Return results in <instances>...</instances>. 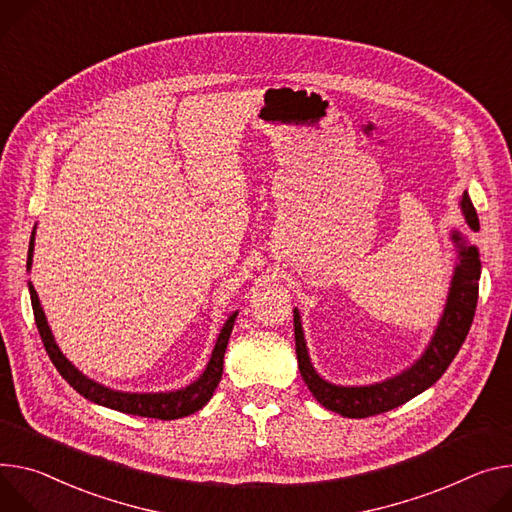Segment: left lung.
Here are the masks:
<instances>
[{
    "label": "left lung",
    "instance_id": "left-lung-1",
    "mask_svg": "<svg viewBox=\"0 0 512 512\" xmlns=\"http://www.w3.org/2000/svg\"><path fill=\"white\" fill-rule=\"evenodd\" d=\"M461 208L466 214L468 224L478 230V214L468 194L461 198ZM453 241L459 247V263L453 273V282L447 298V306L443 312V318L435 331V337L425 351V355L418 359L404 374L376 384V386H363V388H343L324 382L316 376V371L310 365L300 314L294 310V335H296V355H298V367L302 380L306 382L312 396L329 410H335L349 418H365L374 416L380 412H388L416 394L425 392L429 386H433L449 367L457 351L461 349L463 341H466L470 327L474 322L476 304H478V288H480V259L476 247H466L461 237L453 235Z\"/></svg>",
    "mask_w": 512,
    "mask_h": 512
}]
</instances>
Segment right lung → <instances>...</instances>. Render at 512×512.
<instances>
[{
  "label": "right lung",
  "instance_id": "right-lung-1",
  "mask_svg": "<svg viewBox=\"0 0 512 512\" xmlns=\"http://www.w3.org/2000/svg\"><path fill=\"white\" fill-rule=\"evenodd\" d=\"M32 251H34V232H32V241H30V249H28V269L32 265ZM30 290V300H32V310H34V320L36 327L42 339V345L49 353L53 365L57 367L59 374L65 378V382L77 390L81 396H85L87 400L108 406L112 410H120V412H128V414H136V416H147V418H161V421H173V418H181L198 412L202 406H206V402L212 398L220 378H222V365H224V351L232 333V327H235V318L237 312L232 314L226 324L222 327L216 347L212 351L210 363L206 367L204 374L198 378V382L190 384L188 388L177 390V392H169V394H126V392H114L104 388L102 384H96L94 380H87L83 374L65 359V355L59 351L49 324H46L44 312L40 308V300L38 294L34 290L32 284H28Z\"/></svg>",
  "mask_w": 512,
  "mask_h": 512
}]
</instances>
